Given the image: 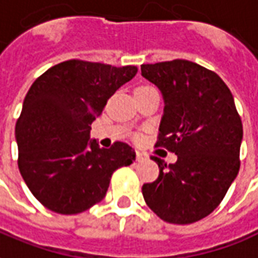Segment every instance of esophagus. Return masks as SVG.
I'll list each match as a JSON object with an SVG mask.
<instances>
[{
	"instance_id": "1",
	"label": "esophagus",
	"mask_w": 258,
	"mask_h": 258,
	"mask_svg": "<svg viewBox=\"0 0 258 258\" xmlns=\"http://www.w3.org/2000/svg\"><path fill=\"white\" fill-rule=\"evenodd\" d=\"M148 160V154L144 153V152H137V161H146Z\"/></svg>"
}]
</instances>
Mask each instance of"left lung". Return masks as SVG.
Segmentation results:
<instances>
[{
    "instance_id": "left-lung-1",
    "label": "left lung",
    "mask_w": 258,
    "mask_h": 258,
    "mask_svg": "<svg viewBox=\"0 0 258 258\" xmlns=\"http://www.w3.org/2000/svg\"><path fill=\"white\" fill-rule=\"evenodd\" d=\"M142 76L164 100L158 146L177 156L158 164L160 175L142 194L167 223L190 224L207 217L226 196L239 171L242 121L234 97L215 72L187 60L141 66Z\"/></svg>"
}]
</instances>
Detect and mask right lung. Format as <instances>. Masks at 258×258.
Masks as SVG:
<instances>
[{"instance_id": "right-lung-1", "label": "right lung", "mask_w": 258, "mask_h": 258, "mask_svg": "<svg viewBox=\"0 0 258 258\" xmlns=\"http://www.w3.org/2000/svg\"><path fill=\"white\" fill-rule=\"evenodd\" d=\"M138 72L70 60L51 67L30 87L15 128L19 169L47 209L75 215L102 201L112 173L135 160L134 149L90 139L91 123L106 101Z\"/></svg>"}]
</instances>
